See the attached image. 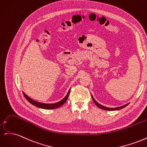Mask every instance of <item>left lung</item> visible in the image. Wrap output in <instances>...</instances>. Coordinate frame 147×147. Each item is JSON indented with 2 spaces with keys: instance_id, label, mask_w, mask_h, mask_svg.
Masks as SVG:
<instances>
[{
  "instance_id": "8db88e82",
  "label": "left lung",
  "mask_w": 147,
  "mask_h": 147,
  "mask_svg": "<svg viewBox=\"0 0 147 147\" xmlns=\"http://www.w3.org/2000/svg\"><path fill=\"white\" fill-rule=\"evenodd\" d=\"M91 97H92V100L94 101V102L95 103V104H96L97 107H99V108H100V109H103V110H109V111L117 110H119V109H123V108L125 107H126L129 104V103H128V104H126V105H123V106H121V107H115V108H109V107H105V106H104V105H102L101 104H99L98 102H97V101L94 99V97H93V96H92V94H91Z\"/></svg>"
}]
</instances>
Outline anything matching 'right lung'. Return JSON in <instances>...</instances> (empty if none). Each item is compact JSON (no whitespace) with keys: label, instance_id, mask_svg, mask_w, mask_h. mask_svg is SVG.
Listing matches in <instances>:
<instances>
[{"label":"right lung","instance_id":"1","mask_svg":"<svg viewBox=\"0 0 147 147\" xmlns=\"http://www.w3.org/2000/svg\"><path fill=\"white\" fill-rule=\"evenodd\" d=\"M70 89L69 90L67 94V95L65 96L64 99H63L59 102H56V103H54V104H45V103H42V102H39L35 101L31 98H30V97L26 95L24 92H23V94H24V96L25 97V98L27 99V100L29 102H30L31 104H32L33 105H35V107H38V108L43 109L51 110V109H55L56 108H58L65 103V102L68 99V97H69V93H70Z\"/></svg>","mask_w":147,"mask_h":147}]
</instances>
